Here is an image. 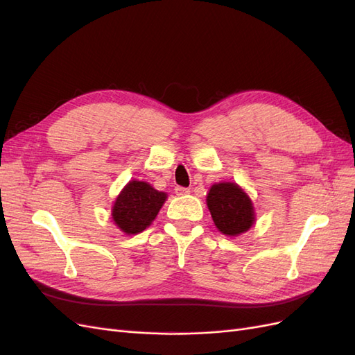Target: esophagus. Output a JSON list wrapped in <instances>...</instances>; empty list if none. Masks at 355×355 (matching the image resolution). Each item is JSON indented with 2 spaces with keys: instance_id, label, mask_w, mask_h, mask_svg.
<instances>
[{
  "instance_id": "obj_1",
  "label": "esophagus",
  "mask_w": 355,
  "mask_h": 355,
  "mask_svg": "<svg viewBox=\"0 0 355 355\" xmlns=\"http://www.w3.org/2000/svg\"><path fill=\"white\" fill-rule=\"evenodd\" d=\"M175 192H176V196H185V194H189V189L184 188V187H176Z\"/></svg>"
}]
</instances>
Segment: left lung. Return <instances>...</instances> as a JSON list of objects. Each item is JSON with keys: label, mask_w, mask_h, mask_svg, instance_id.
Segmentation results:
<instances>
[{"label": "left lung", "mask_w": 355, "mask_h": 355, "mask_svg": "<svg viewBox=\"0 0 355 355\" xmlns=\"http://www.w3.org/2000/svg\"><path fill=\"white\" fill-rule=\"evenodd\" d=\"M207 207L216 228L230 237L249 231L254 223L252 200L237 184H214L207 194Z\"/></svg>", "instance_id": "obj_1"}]
</instances>
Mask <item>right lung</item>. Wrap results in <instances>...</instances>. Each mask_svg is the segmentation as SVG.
Segmentation results:
<instances>
[{"label": "right lung", "instance_id": "right-lung-1", "mask_svg": "<svg viewBox=\"0 0 355 355\" xmlns=\"http://www.w3.org/2000/svg\"><path fill=\"white\" fill-rule=\"evenodd\" d=\"M166 198V192L154 189L148 182L130 180L114 202L112 219L124 234H139L153 223Z\"/></svg>", "mask_w": 355, "mask_h": 355}]
</instances>
